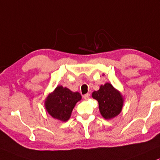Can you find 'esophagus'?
Masks as SVG:
<instances>
[{
	"label": "esophagus",
	"instance_id": "1",
	"mask_svg": "<svg viewBox=\"0 0 160 160\" xmlns=\"http://www.w3.org/2000/svg\"><path fill=\"white\" fill-rule=\"evenodd\" d=\"M90 98V94H86L83 95V98L85 99V100H88Z\"/></svg>",
	"mask_w": 160,
	"mask_h": 160
}]
</instances>
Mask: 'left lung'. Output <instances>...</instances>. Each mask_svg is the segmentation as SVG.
<instances>
[{"label": "left lung", "instance_id": "left-lung-1", "mask_svg": "<svg viewBox=\"0 0 160 160\" xmlns=\"http://www.w3.org/2000/svg\"><path fill=\"white\" fill-rule=\"evenodd\" d=\"M92 98L98 100L100 114L106 120H112L122 112V95L109 82L101 85L100 89L92 93Z\"/></svg>", "mask_w": 160, "mask_h": 160}]
</instances>
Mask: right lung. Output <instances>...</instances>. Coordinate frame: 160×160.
<instances>
[{"label": "right lung", "instance_id": "1", "mask_svg": "<svg viewBox=\"0 0 160 160\" xmlns=\"http://www.w3.org/2000/svg\"><path fill=\"white\" fill-rule=\"evenodd\" d=\"M82 99L79 92H73L66 87L58 86L45 99L44 106L48 114L62 122L69 120L78 101Z\"/></svg>", "mask_w": 160, "mask_h": 160}]
</instances>
